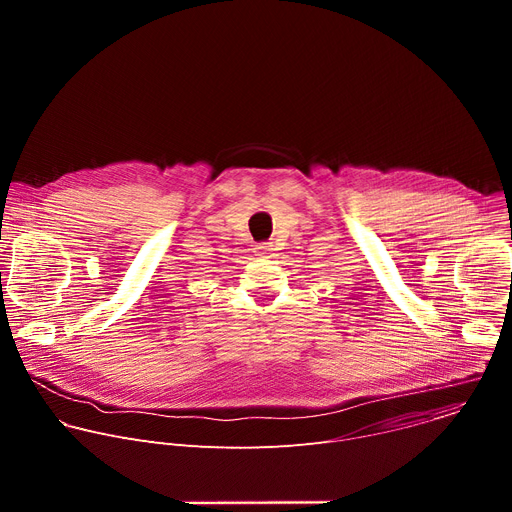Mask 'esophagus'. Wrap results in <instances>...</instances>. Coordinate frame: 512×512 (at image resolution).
<instances>
[{
	"label": "esophagus",
	"instance_id": "34e87169",
	"mask_svg": "<svg viewBox=\"0 0 512 512\" xmlns=\"http://www.w3.org/2000/svg\"><path fill=\"white\" fill-rule=\"evenodd\" d=\"M273 245L271 243H259V245H255V253H257V257H261V259H269L271 255H273Z\"/></svg>",
	"mask_w": 512,
	"mask_h": 512
}]
</instances>
